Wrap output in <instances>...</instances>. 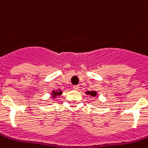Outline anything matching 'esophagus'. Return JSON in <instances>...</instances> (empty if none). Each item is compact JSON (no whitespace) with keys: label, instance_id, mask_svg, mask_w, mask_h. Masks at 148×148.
<instances>
[{"label":"esophagus","instance_id":"1","mask_svg":"<svg viewBox=\"0 0 148 148\" xmlns=\"http://www.w3.org/2000/svg\"><path fill=\"white\" fill-rule=\"evenodd\" d=\"M73 88L74 89V90H75V91H78L79 89V85H73Z\"/></svg>","mask_w":148,"mask_h":148}]
</instances>
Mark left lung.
Wrapping results in <instances>:
<instances>
[{
  "mask_svg": "<svg viewBox=\"0 0 148 148\" xmlns=\"http://www.w3.org/2000/svg\"><path fill=\"white\" fill-rule=\"evenodd\" d=\"M86 94L88 95H91L92 97H95V96H96V95H97V92H95V91H87Z\"/></svg>",
  "mask_w": 148,
  "mask_h": 148,
  "instance_id": "8db88e82",
  "label": "left lung"
}]
</instances>
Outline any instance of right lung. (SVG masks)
I'll list each match as a JSON object with an SVG mask.
<instances>
[{
  "instance_id": "obj_1",
  "label": "right lung",
  "mask_w": 148,
  "mask_h": 148,
  "mask_svg": "<svg viewBox=\"0 0 148 148\" xmlns=\"http://www.w3.org/2000/svg\"><path fill=\"white\" fill-rule=\"evenodd\" d=\"M61 94H62V91H60V90H58V91H53V92H52V95H53V96H52V97H55L56 96H57V95H60Z\"/></svg>"
}]
</instances>
